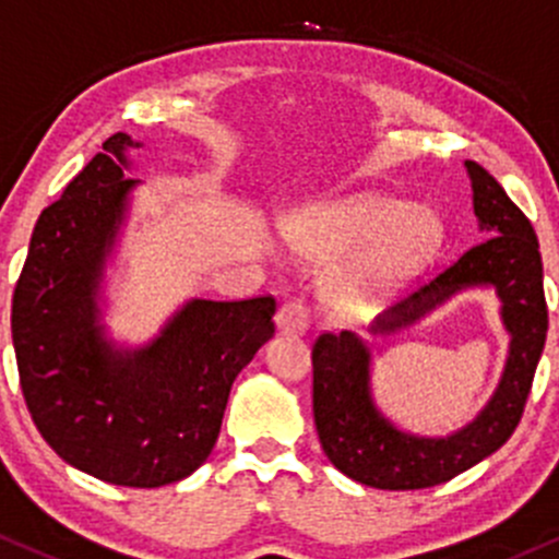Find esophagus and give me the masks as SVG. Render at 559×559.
<instances>
[{
	"instance_id": "1",
	"label": "esophagus",
	"mask_w": 559,
	"mask_h": 559,
	"mask_svg": "<svg viewBox=\"0 0 559 559\" xmlns=\"http://www.w3.org/2000/svg\"><path fill=\"white\" fill-rule=\"evenodd\" d=\"M274 322H277V330L285 335H301L306 328H309V309L301 298H290L277 309L274 314Z\"/></svg>"
}]
</instances>
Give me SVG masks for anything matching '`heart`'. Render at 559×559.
Segmentation results:
<instances>
[{
    "instance_id": "b5f03b06",
    "label": "heart",
    "mask_w": 559,
    "mask_h": 559,
    "mask_svg": "<svg viewBox=\"0 0 559 559\" xmlns=\"http://www.w3.org/2000/svg\"><path fill=\"white\" fill-rule=\"evenodd\" d=\"M287 245L317 261L357 255L330 280L338 309H368L424 272L442 248L445 229L435 210L386 194H354L306 207L282 224Z\"/></svg>"
}]
</instances>
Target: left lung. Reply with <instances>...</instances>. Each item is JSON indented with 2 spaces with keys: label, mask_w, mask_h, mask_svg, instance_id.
I'll list each match as a JSON object with an SVG mask.
<instances>
[{
  "label": "left lung",
  "mask_w": 559,
  "mask_h": 559,
  "mask_svg": "<svg viewBox=\"0 0 559 559\" xmlns=\"http://www.w3.org/2000/svg\"><path fill=\"white\" fill-rule=\"evenodd\" d=\"M474 215L483 242L383 311L373 333H394L421 320L464 287L490 285L501 301L509 344L501 383L485 411L450 437L407 435L383 418L370 394V352L349 330L320 333L311 346L314 424L330 464L346 477L381 490H421L448 483L496 453L518 429L546 328L544 266L531 221L477 162H466Z\"/></svg>",
  "instance_id": "8db88e82"
}]
</instances>
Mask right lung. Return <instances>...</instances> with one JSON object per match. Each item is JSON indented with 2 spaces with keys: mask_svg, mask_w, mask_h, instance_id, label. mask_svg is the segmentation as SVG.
<instances>
[{
  "mask_svg": "<svg viewBox=\"0 0 559 559\" xmlns=\"http://www.w3.org/2000/svg\"><path fill=\"white\" fill-rule=\"evenodd\" d=\"M128 133L41 210L13 293L23 400L66 464L124 488L189 477L218 440L231 383L274 333L272 296L194 298L148 346L114 349L98 320L106 255L128 210Z\"/></svg>",
  "mask_w": 559,
  "mask_h": 559,
  "instance_id": "1",
  "label": "right lung"
}]
</instances>
